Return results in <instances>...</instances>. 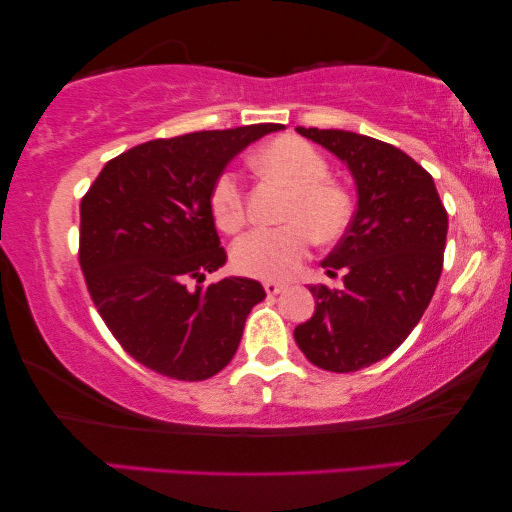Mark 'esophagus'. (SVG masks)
<instances>
[{
    "mask_svg": "<svg viewBox=\"0 0 512 512\" xmlns=\"http://www.w3.org/2000/svg\"><path fill=\"white\" fill-rule=\"evenodd\" d=\"M263 288H265L267 295L274 297V295H279V292L286 290V283H279V281H265V283H263Z\"/></svg>",
    "mask_w": 512,
    "mask_h": 512,
    "instance_id": "esophagus-1",
    "label": "esophagus"
}]
</instances>
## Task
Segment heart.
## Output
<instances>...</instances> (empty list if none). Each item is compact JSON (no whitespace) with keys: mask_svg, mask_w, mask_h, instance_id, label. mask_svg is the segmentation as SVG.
<instances>
[{"mask_svg":"<svg viewBox=\"0 0 512 512\" xmlns=\"http://www.w3.org/2000/svg\"><path fill=\"white\" fill-rule=\"evenodd\" d=\"M261 172L290 188L283 208L286 224L254 229L233 247L231 261L240 274L254 279H290L317 242H335L347 231L351 199L329 181V163L311 142L281 136L256 156ZM211 211L217 226L236 233L245 226V190L236 172H222L211 188Z\"/></svg>","mask_w":512,"mask_h":512,"instance_id":"1","label":"heart"}]
</instances>
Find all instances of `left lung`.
Masks as SVG:
<instances>
[{
	"label": "left lung",
	"instance_id": "8db88e82",
	"mask_svg": "<svg viewBox=\"0 0 512 512\" xmlns=\"http://www.w3.org/2000/svg\"><path fill=\"white\" fill-rule=\"evenodd\" d=\"M301 136L347 163L358 208L322 261L340 290L311 286L315 313L295 329L304 356L326 372H356L404 342L438 286L449 217L433 177L401 149L360 133L304 129Z\"/></svg>",
	"mask_w": 512,
	"mask_h": 512
}]
</instances>
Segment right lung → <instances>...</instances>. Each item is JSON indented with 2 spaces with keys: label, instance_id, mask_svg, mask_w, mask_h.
I'll list each match as a JSON object with an SVG mask.
<instances>
[{
  "label": "right lung",
  "instance_id": "right-lung-1",
  "mask_svg": "<svg viewBox=\"0 0 512 512\" xmlns=\"http://www.w3.org/2000/svg\"><path fill=\"white\" fill-rule=\"evenodd\" d=\"M279 129L251 124L142 142L111 158L83 195L79 263L88 292L122 349L149 370L204 381L236 354L265 290L242 276L201 286L226 261L211 188L240 149Z\"/></svg>",
  "mask_w": 512,
  "mask_h": 512
}]
</instances>
